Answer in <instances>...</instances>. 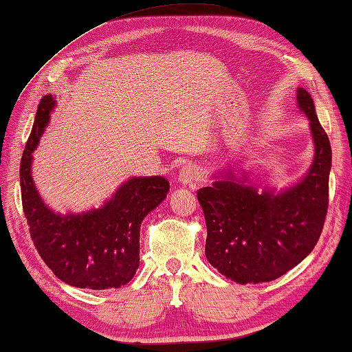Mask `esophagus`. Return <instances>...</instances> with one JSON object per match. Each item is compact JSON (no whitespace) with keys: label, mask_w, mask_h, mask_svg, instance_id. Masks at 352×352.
I'll return each mask as SVG.
<instances>
[{"label":"esophagus","mask_w":352,"mask_h":352,"mask_svg":"<svg viewBox=\"0 0 352 352\" xmlns=\"http://www.w3.org/2000/svg\"><path fill=\"white\" fill-rule=\"evenodd\" d=\"M178 180H180L182 185H189L196 188V185H199L200 180H202V172H200L199 167L194 164H186L180 169Z\"/></svg>","instance_id":"esophagus-1"}]
</instances>
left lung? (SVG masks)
<instances>
[{"label": "left lung", "instance_id": "8db88e82", "mask_svg": "<svg viewBox=\"0 0 352 352\" xmlns=\"http://www.w3.org/2000/svg\"><path fill=\"white\" fill-rule=\"evenodd\" d=\"M298 103L310 119L315 160L296 186L280 194L256 192L232 175L197 191L206 222L205 255L238 283L271 282L299 265L316 246L329 206L331 142L305 89Z\"/></svg>", "mask_w": 352, "mask_h": 352}]
</instances>
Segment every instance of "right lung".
<instances>
[{"label": "right lung", "mask_w": 352, "mask_h": 352, "mask_svg": "<svg viewBox=\"0 0 352 352\" xmlns=\"http://www.w3.org/2000/svg\"><path fill=\"white\" fill-rule=\"evenodd\" d=\"M54 100L38 103L20 161L21 205L38 255L60 280L78 288H120L139 266V228L169 191L163 177H138L117 189L98 210L60 216L42 202L31 178V153L48 124Z\"/></svg>", "instance_id": "1"}]
</instances>
